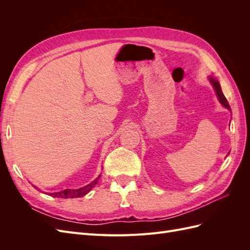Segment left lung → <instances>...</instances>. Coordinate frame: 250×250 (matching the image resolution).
<instances>
[{"label": "left lung", "instance_id": "8db88e82", "mask_svg": "<svg viewBox=\"0 0 250 250\" xmlns=\"http://www.w3.org/2000/svg\"><path fill=\"white\" fill-rule=\"evenodd\" d=\"M208 81H209L210 84L213 85V87H214V89H215V93H216V95H217V98H218L219 102H220L225 108H228L229 110H230V106H229V104L228 100H226V98L224 97V95H223V93H222L220 83H219V81H218L216 78L211 77V76L208 77Z\"/></svg>", "mask_w": 250, "mask_h": 250}]
</instances>
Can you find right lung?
<instances>
[{"mask_svg":"<svg viewBox=\"0 0 250 250\" xmlns=\"http://www.w3.org/2000/svg\"><path fill=\"white\" fill-rule=\"evenodd\" d=\"M100 176L101 175L98 176L94 181H92V183L88 184L85 187H83V188H65V190H63V191L55 192V193H49V194L52 196V197H57V198H78V197H82V196L86 195L96 186V184L98 183V180L100 179Z\"/></svg>","mask_w":250,"mask_h":250,"instance_id":"add662e5","label":"right lung"}]
</instances>
